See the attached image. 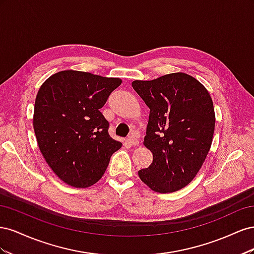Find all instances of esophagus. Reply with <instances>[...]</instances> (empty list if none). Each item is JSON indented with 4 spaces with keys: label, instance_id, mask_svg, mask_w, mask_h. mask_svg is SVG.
Returning <instances> with one entry per match:
<instances>
[{
    "label": "esophagus",
    "instance_id": "34e87169",
    "mask_svg": "<svg viewBox=\"0 0 254 254\" xmlns=\"http://www.w3.org/2000/svg\"><path fill=\"white\" fill-rule=\"evenodd\" d=\"M127 141L129 144H131V145H139V140H137V137H135L134 135L128 136Z\"/></svg>",
    "mask_w": 254,
    "mask_h": 254
}]
</instances>
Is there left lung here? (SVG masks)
Listing matches in <instances>:
<instances>
[{"label": "left lung", "mask_w": 254, "mask_h": 254, "mask_svg": "<svg viewBox=\"0 0 254 254\" xmlns=\"http://www.w3.org/2000/svg\"><path fill=\"white\" fill-rule=\"evenodd\" d=\"M132 88L148 106L144 145L152 163L140 179L158 193L183 189L195 178L210 150L215 112L207 90L186 73L134 80Z\"/></svg>", "instance_id": "1"}]
</instances>
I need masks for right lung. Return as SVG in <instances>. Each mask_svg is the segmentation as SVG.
<instances>
[{
    "label": "right lung",
    "mask_w": 254,
    "mask_h": 254,
    "mask_svg": "<svg viewBox=\"0 0 254 254\" xmlns=\"http://www.w3.org/2000/svg\"><path fill=\"white\" fill-rule=\"evenodd\" d=\"M121 83L120 78L67 70L52 75L38 91L33 121L37 142L52 171L68 186H93L122 147L99 111Z\"/></svg>",
    "instance_id": "add662e5"
}]
</instances>
